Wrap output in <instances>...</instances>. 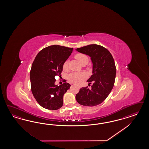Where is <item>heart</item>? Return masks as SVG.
<instances>
[{"instance_id":"heart-1","label":"heart","mask_w":149,"mask_h":149,"mask_svg":"<svg viewBox=\"0 0 149 149\" xmlns=\"http://www.w3.org/2000/svg\"><path fill=\"white\" fill-rule=\"evenodd\" d=\"M75 57L81 64L87 63L88 62V57L86 54H77L75 56ZM68 61H66L63 64V69L64 70L68 69ZM87 77V74L83 72H72L68 75L69 81L75 84H80L81 81L85 79Z\"/></svg>"}]
</instances>
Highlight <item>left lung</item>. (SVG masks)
<instances>
[{
	"label": "left lung",
	"instance_id": "8db88e82",
	"mask_svg": "<svg viewBox=\"0 0 149 149\" xmlns=\"http://www.w3.org/2000/svg\"><path fill=\"white\" fill-rule=\"evenodd\" d=\"M91 57L93 64L92 75L87 80L91 88L82 87L76 95L78 103L93 107L101 104L112 90L116 69L113 56L107 49L100 45L91 44L76 49Z\"/></svg>",
	"mask_w": 149,
	"mask_h": 149
}]
</instances>
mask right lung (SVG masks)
<instances>
[{
    "label": "right lung",
    "instance_id": "right-lung-1",
    "mask_svg": "<svg viewBox=\"0 0 149 149\" xmlns=\"http://www.w3.org/2000/svg\"><path fill=\"white\" fill-rule=\"evenodd\" d=\"M73 48L59 45L46 47L36 55L30 72L31 90L37 102L44 108L58 110L63 104V95L70 88L66 82L55 85V77H61L64 63Z\"/></svg>",
    "mask_w": 149,
    "mask_h": 149
}]
</instances>
